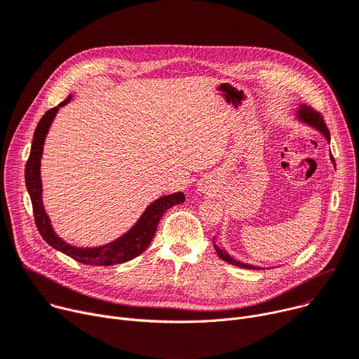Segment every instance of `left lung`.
Segmentation results:
<instances>
[{
    "label": "left lung",
    "instance_id": "left-lung-1",
    "mask_svg": "<svg viewBox=\"0 0 359 359\" xmlns=\"http://www.w3.org/2000/svg\"><path fill=\"white\" fill-rule=\"evenodd\" d=\"M299 118L302 119V121H304V123L310 124L312 127L318 128L320 133H323V135L326 137V140H327V141L330 140V133H329V130H327V127H326V123H325V119H323V115H322L319 111H315L313 108H310V107H307V105H300ZM215 250H217V252H218L219 258H221V259H224V261H226V262H229V264L236 266V267H241V269L255 270V267H252V266H250V264H244V262H240V261L233 259L231 255H228L224 250H219L217 245H215Z\"/></svg>",
    "mask_w": 359,
    "mask_h": 359
}]
</instances>
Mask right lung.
<instances>
[{
	"instance_id": "1",
	"label": "right lung",
	"mask_w": 359,
	"mask_h": 359,
	"mask_svg": "<svg viewBox=\"0 0 359 359\" xmlns=\"http://www.w3.org/2000/svg\"><path fill=\"white\" fill-rule=\"evenodd\" d=\"M69 97L59 104V107L66 105L70 101ZM59 107H55L47 111L41 119L39 121L34 137H33V144L30 150V156L26 164V170H24V176H26V186L29 190V195L33 205V213H34V221L36 226L43 236V240L49 244L50 247L56 248L57 251L69 255L78 262L86 266H114V264H123L127 262L141 252H144L149 244L151 243L153 236L157 231V225L163 217V213L179 203L184 202V195L182 192L163 196L157 199L154 203H151L146 212L142 213L140 221L121 238H118L116 241L98 247V248H76L66 244L63 240L53 232L49 218L44 212L43 202H41V180H40V158L43 153V144L44 138L49 131V127L53 121V118L59 109Z\"/></svg>"
}]
</instances>
